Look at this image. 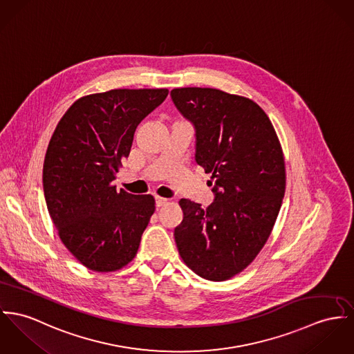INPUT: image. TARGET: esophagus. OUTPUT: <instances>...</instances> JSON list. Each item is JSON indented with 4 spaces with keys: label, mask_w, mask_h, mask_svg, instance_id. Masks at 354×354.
<instances>
[{
    "label": "esophagus",
    "mask_w": 354,
    "mask_h": 354,
    "mask_svg": "<svg viewBox=\"0 0 354 354\" xmlns=\"http://www.w3.org/2000/svg\"><path fill=\"white\" fill-rule=\"evenodd\" d=\"M167 202H168V199L162 198V196H156V207H162Z\"/></svg>",
    "instance_id": "esophagus-1"
}]
</instances>
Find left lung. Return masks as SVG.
I'll return each instance as SVG.
<instances>
[{
  "label": "left lung",
  "mask_w": 354,
  "mask_h": 354,
  "mask_svg": "<svg viewBox=\"0 0 354 354\" xmlns=\"http://www.w3.org/2000/svg\"><path fill=\"white\" fill-rule=\"evenodd\" d=\"M195 129V162L212 174L214 202L180 199L174 236L180 257L203 279L222 281L245 270L272 232L286 191L281 147L268 115L240 95L209 87L171 90Z\"/></svg>",
  "instance_id": "8db88e82"
}]
</instances>
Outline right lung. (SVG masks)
Segmentation results:
<instances>
[{"instance_id":"1","label":"right lung","mask_w":354,"mask_h":354,"mask_svg":"<svg viewBox=\"0 0 354 354\" xmlns=\"http://www.w3.org/2000/svg\"><path fill=\"white\" fill-rule=\"evenodd\" d=\"M167 95V88H115L82 97L50 140L43 165L47 209L63 244L93 271L132 261L155 212L152 195L117 192L113 180L137 125Z\"/></svg>"}]
</instances>
